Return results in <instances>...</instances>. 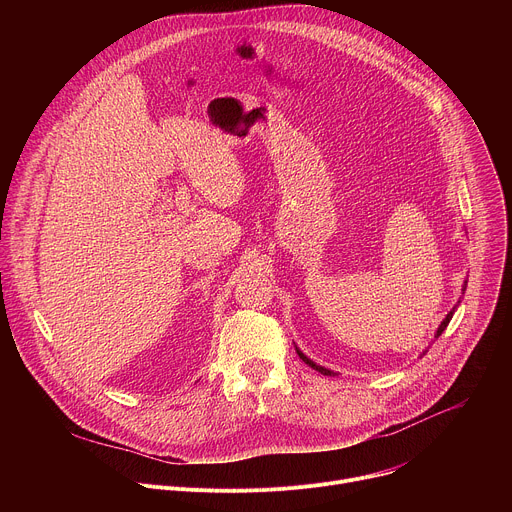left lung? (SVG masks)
Masks as SVG:
<instances>
[{
  "label": "left lung",
  "mask_w": 512,
  "mask_h": 512,
  "mask_svg": "<svg viewBox=\"0 0 512 512\" xmlns=\"http://www.w3.org/2000/svg\"><path fill=\"white\" fill-rule=\"evenodd\" d=\"M464 285H466V283H464ZM458 304H460V302H458ZM454 310H456V308H454ZM454 310H452V312H450V314H448V316H446V318H444V322H442V324H440V328H437V332H435V338H440V336H442V332H444V330H446V328H448V324H450V320H452V316H454ZM296 350H298V354H300V358H302V360H304V362H306V364H308V367H312V369H316V371H318V373H322V375H326V377H332V375H334V373H332V371H328V369H324V367H320V364H316V362H314V360H310V358H308V356H306V354H304V352H302V350H300V348H298V346H296Z\"/></svg>",
  "instance_id": "obj_1"
}]
</instances>
